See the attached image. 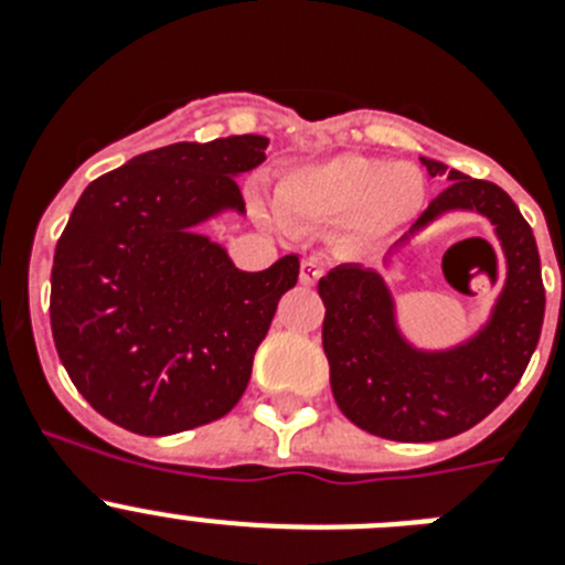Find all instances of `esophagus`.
I'll return each instance as SVG.
<instances>
[{
  "mask_svg": "<svg viewBox=\"0 0 565 565\" xmlns=\"http://www.w3.org/2000/svg\"><path fill=\"white\" fill-rule=\"evenodd\" d=\"M326 274V266H322V259L319 257H306L302 259V266H299V282L302 286H317V279Z\"/></svg>",
  "mask_w": 565,
  "mask_h": 565,
  "instance_id": "obj_1",
  "label": "esophagus"
}]
</instances>
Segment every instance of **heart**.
Returning a JSON list of instances; mask_svg holds the SVG:
<instances>
[{
  "label": "heart",
  "mask_w": 565,
  "mask_h": 565,
  "mask_svg": "<svg viewBox=\"0 0 565 565\" xmlns=\"http://www.w3.org/2000/svg\"><path fill=\"white\" fill-rule=\"evenodd\" d=\"M424 192V174L413 163L344 152L279 174L274 212L291 228L348 223L359 239H379L416 217Z\"/></svg>",
  "instance_id": "b5f03b06"
}]
</instances>
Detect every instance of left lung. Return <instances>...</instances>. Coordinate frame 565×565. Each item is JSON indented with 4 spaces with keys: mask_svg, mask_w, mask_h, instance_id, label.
Returning a JSON list of instances; mask_svg holds the SVG:
<instances>
[{
    "mask_svg": "<svg viewBox=\"0 0 565 565\" xmlns=\"http://www.w3.org/2000/svg\"><path fill=\"white\" fill-rule=\"evenodd\" d=\"M422 163L433 178L447 174L444 163ZM450 181L413 232L447 209H476L495 226L507 252V286L476 339L452 351L422 353L398 333L393 299L376 271L337 266L319 279L333 398L356 427L391 441H441L476 427L521 382L541 339L546 288L532 226L495 183L458 169H450Z\"/></svg>",
    "mask_w": 565,
    "mask_h": 565,
    "instance_id": "8db88e82",
    "label": "left lung"
}]
</instances>
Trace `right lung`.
<instances>
[{
    "label": "right lung",
    "instance_id": "add662e5",
    "mask_svg": "<svg viewBox=\"0 0 565 565\" xmlns=\"http://www.w3.org/2000/svg\"><path fill=\"white\" fill-rule=\"evenodd\" d=\"M268 138L172 143L89 183L56 243L50 328L76 391L138 436H172L226 416L252 379L299 257L239 271L192 226L246 212L237 174Z\"/></svg>",
    "mask_w": 565,
    "mask_h": 565
}]
</instances>
